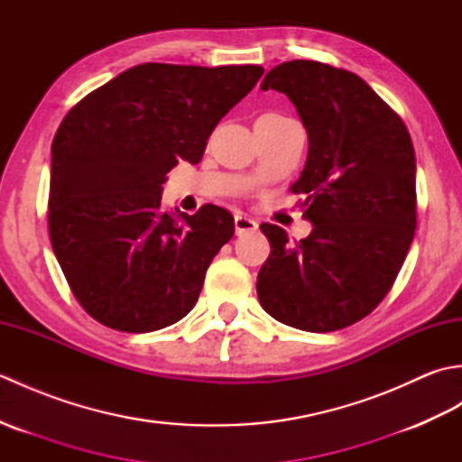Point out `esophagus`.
I'll list each match as a JSON object with an SVG mask.
<instances>
[{"label": "esophagus", "mask_w": 462, "mask_h": 462, "mask_svg": "<svg viewBox=\"0 0 462 462\" xmlns=\"http://www.w3.org/2000/svg\"><path fill=\"white\" fill-rule=\"evenodd\" d=\"M234 228H236V234H238V236H242V234H252V232H256V230H258V224H256V220L248 218V216L236 214V216H234Z\"/></svg>", "instance_id": "1"}]
</instances>
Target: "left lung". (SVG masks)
I'll return each instance as SVG.
<instances>
[{
	"label": "left lung",
	"mask_w": 462,
	"mask_h": 462,
	"mask_svg": "<svg viewBox=\"0 0 462 462\" xmlns=\"http://www.w3.org/2000/svg\"><path fill=\"white\" fill-rule=\"evenodd\" d=\"M308 131V161L291 190L306 194L308 238L290 244L262 224L272 252L258 298L273 319L303 331H336L363 319L387 296L417 228L415 151L403 121L346 69L286 61L263 77Z\"/></svg>",
	"instance_id": "obj_1"
}]
</instances>
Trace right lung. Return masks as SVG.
Instances as JSON below:
<instances>
[{"label":"right lung","instance_id":"right-lung-1","mask_svg":"<svg viewBox=\"0 0 462 462\" xmlns=\"http://www.w3.org/2000/svg\"><path fill=\"white\" fill-rule=\"evenodd\" d=\"M260 65L143 63L77 103L51 144L49 236L91 318L143 333L189 313L234 236L214 204L162 210L166 172L200 162L214 126L258 83Z\"/></svg>","mask_w":462,"mask_h":462}]
</instances>
